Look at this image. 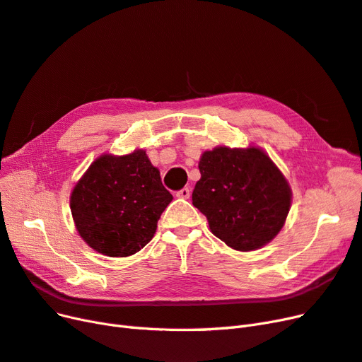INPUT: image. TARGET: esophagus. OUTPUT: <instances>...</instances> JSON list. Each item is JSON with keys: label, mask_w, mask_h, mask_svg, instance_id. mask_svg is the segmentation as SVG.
Wrapping results in <instances>:
<instances>
[{"label": "esophagus", "mask_w": 362, "mask_h": 362, "mask_svg": "<svg viewBox=\"0 0 362 362\" xmlns=\"http://www.w3.org/2000/svg\"><path fill=\"white\" fill-rule=\"evenodd\" d=\"M177 198H180V199H189L190 198V189L184 187L180 192H177Z\"/></svg>", "instance_id": "34e87169"}]
</instances>
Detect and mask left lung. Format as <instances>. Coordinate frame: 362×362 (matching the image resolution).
Instances as JSON below:
<instances>
[{
	"label": "left lung",
	"instance_id": "8db88e82",
	"mask_svg": "<svg viewBox=\"0 0 362 362\" xmlns=\"http://www.w3.org/2000/svg\"><path fill=\"white\" fill-rule=\"evenodd\" d=\"M199 172L192 201L217 238L250 252L279 234L291 206V187L261 148L216 146L201 156Z\"/></svg>",
	"mask_w": 362,
	"mask_h": 362
}]
</instances>
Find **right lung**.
<instances>
[{"label":"right lung","instance_id":"obj_1","mask_svg":"<svg viewBox=\"0 0 362 362\" xmlns=\"http://www.w3.org/2000/svg\"><path fill=\"white\" fill-rule=\"evenodd\" d=\"M172 199L146 151L136 149L98 157L74 185L69 202L84 242L98 254L124 258L151 242Z\"/></svg>","mask_w":362,"mask_h":362}]
</instances>
